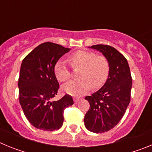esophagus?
Wrapping results in <instances>:
<instances>
[{
  "label": "esophagus",
  "instance_id": "34e87169",
  "mask_svg": "<svg viewBox=\"0 0 152 152\" xmlns=\"http://www.w3.org/2000/svg\"><path fill=\"white\" fill-rule=\"evenodd\" d=\"M80 98H77V97H75L74 98V102H75V103H78V101L80 100Z\"/></svg>",
  "mask_w": 152,
  "mask_h": 152
}]
</instances>
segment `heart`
<instances>
[{
	"mask_svg": "<svg viewBox=\"0 0 152 152\" xmlns=\"http://www.w3.org/2000/svg\"><path fill=\"white\" fill-rule=\"evenodd\" d=\"M71 66L80 68L77 80H71L62 86V90L72 96H80L91 88L98 89L107 80L110 74V63L106 57L96 56L92 52L80 50L68 57ZM56 77L60 81H66L71 77V72L64 60H58L55 64Z\"/></svg>",
	"mask_w": 152,
	"mask_h": 152,
	"instance_id": "b5f03b06",
	"label": "heart"
}]
</instances>
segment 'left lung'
Returning <instances> with one entry per match:
<instances>
[{
	"mask_svg": "<svg viewBox=\"0 0 152 152\" xmlns=\"http://www.w3.org/2000/svg\"><path fill=\"white\" fill-rule=\"evenodd\" d=\"M89 48L101 52L110 63L104 85L85 97L90 103L84 119L85 127L92 132L102 133L115 127L123 118L130 103L132 80L128 61L115 48L107 45Z\"/></svg>",
	"mask_w": 152,
	"mask_h": 152,
	"instance_id": "8db88e82",
	"label": "left lung"
}]
</instances>
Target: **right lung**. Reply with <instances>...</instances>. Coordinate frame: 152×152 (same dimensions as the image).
<instances>
[{
  "label": "right lung",
  "instance_id": "add662e5",
  "mask_svg": "<svg viewBox=\"0 0 152 152\" xmlns=\"http://www.w3.org/2000/svg\"><path fill=\"white\" fill-rule=\"evenodd\" d=\"M69 51L47 42L35 48L23 60L18 80L19 100L24 115L35 128L44 131L59 129L64 122V110L74 104L68 94L52 100L59 88L55 64Z\"/></svg>",
  "mask_w": 152,
  "mask_h": 152
}]
</instances>
